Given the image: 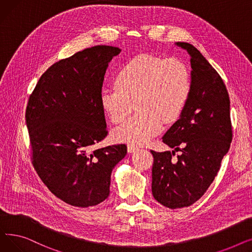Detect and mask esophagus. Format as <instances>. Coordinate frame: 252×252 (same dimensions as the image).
Segmentation results:
<instances>
[{"instance_id": "obj_1", "label": "esophagus", "mask_w": 252, "mask_h": 252, "mask_svg": "<svg viewBox=\"0 0 252 252\" xmlns=\"http://www.w3.org/2000/svg\"><path fill=\"white\" fill-rule=\"evenodd\" d=\"M136 150H138V147L135 146V145H127V152L128 153H133Z\"/></svg>"}]
</instances>
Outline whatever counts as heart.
<instances>
[{
	"mask_svg": "<svg viewBox=\"0 0 252 252\" xmlns=\"http://www.w3.org/2000/svg\"><path fill=\"white\" fill-rule=\"evenodd\" d=\"M114 83L113 87L102 90L100 103L114 125L126 122L138 106L137 114L114 131L118 141L133 145L146 143L157 135L163 121H177L192 86L190 70L183 60L147 54L126 63Z\"/></svg>",
	"mask_w": 252,
	"mask_h": 252,
	"instance_id": "obj_1",
	"label": "heart"
}]
</instances>
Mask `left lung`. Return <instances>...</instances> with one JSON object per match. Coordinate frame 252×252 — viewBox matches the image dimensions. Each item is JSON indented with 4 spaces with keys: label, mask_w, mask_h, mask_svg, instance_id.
I'll return each mask as SVG.
<instances>
[{
    "label": "left lung",
    "mask_w": 252,
    "mask_h": 252,
    "mask_svg": "<svg viewBox=\"0 0 252 252\" xmlns=\"http://www.w3.org/2000/svg\"><path fill=\"white\" fill-rule=\"evenodd\" d=\"M177 45L191 56L192 86L181 117L162 142L182 154L171 158L175 151L150 150L153 197L171 209L200 199L218 176L233 138L230 97L221 77L194 46Z\"/></svg>",
    "instance_id": "obj_1"
}]
</instances>
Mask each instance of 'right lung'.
<instances>
[{
    "mask_svg": "<svg viewBox=\"0 0 252 252\" xmlns=\"http://www.w3.org/2000/svg\"><path fill=\"white\" fill-rule=\"evenodd\" d=\"M119 52L95 46L57 61L26 105L32 165L49 190L72 206L104 201L111 171L126 155V144L91 150L108 135L100 95L108 63Z\"/></svg>",
    "mask_w": 252,
    "mask_h": 252,
    "instance_id": "obj_1",
    "label": "right lung"
}]
</instances>
